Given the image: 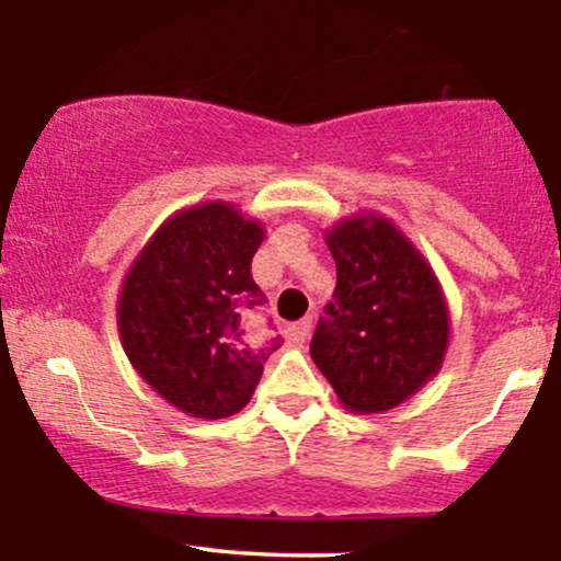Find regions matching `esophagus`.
<instances>
[{"label": "esophagus", "instance_id": "obj_1", "mask_svg": "<svg viewBox=\"0 0 561 561\" xmlns=\"http://www.w3.org/2000/svg\"><path fill=\"white\" fill-rule=\"evenodd\" d=\"M311 327H313V319L311 317L295 321V324L287 327V340L293 345H302V343H306L308 334H311Z\"/></svg>", "mask_w": 561, "mask_h": 561}]
</instances>
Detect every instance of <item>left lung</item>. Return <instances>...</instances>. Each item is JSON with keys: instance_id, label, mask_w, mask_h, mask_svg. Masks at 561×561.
Segmentation results:
<instances>
[{"instance_id": "8db88e82", "label": "left lung", "mask_w": 561, "mask_h": 561, "mask_svg": "<svg viewBox=\"0 0 561 561\" xmlns=\"http://www.w3.org/2000/svg\"><path fill=\"white\" fill-rule=\"evenodd\" d=\"M337 285L311 340V358L356 414L396 409L440 371L448 306L420 250L377 214L327 231Z\"/></svg>"}]
</instances>
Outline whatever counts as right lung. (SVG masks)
Returning a JSON list of instances; mask_svg holds the SVG:
<instances>
[{
    "mask_svg": "<svg viewBox=\"0 0 561 561\" xmlns=\"http://www.w3.org/2000/svg\"><path fill=\"white\" fill-rule=\"evenodd\" d=\"M263 227L234 205L210 199L179 210L128 268L118 332L139 377L197 420H224L253 398L263 364L285 340L253 334L266 295L250 263Z\"/></svg>",
    "mask_w": 561,
    "mask_h": 561,
    "instance_id": "right-lung-1",
    "label": "right lung"
}]
</instances>
